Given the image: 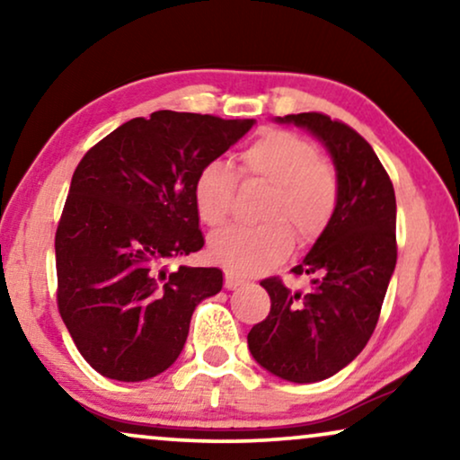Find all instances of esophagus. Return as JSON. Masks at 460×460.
<instances>
[{"label": "esophagus", "instance_id": "obj_1", "mask_svg": "<svg viewBox=\"0 0 460 460\" xmlns=\"http://www.w3.org/2000/svg\"><path fill=\"white\" fill-rule=\"evenodd\" d=\"M241 285H243L241 279H236V276L232 274V272H226V276H224V287L228 288V291H234V288H238Z\"/></svg>", "mask_w": 460, "mask_h": 460}]
</instances>
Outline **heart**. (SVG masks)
Returning <instances> with one entry per match:
<instances>
[{
    "instance_id": "b5f03b06",
    "label": "heart",
    "mask_w": 460,
    "mask_h": 460,
    "mask_svg": "<svg viewBox=\"0 0 460 460\" xmlns=\"http://www.w3.org/2000/svg\"><path fill=\"white\" fill-rule=\"evenodd\" d=\"M241 178L270 186L257 226H230L211 236L209 253L232 274L255 276L291 253L296 232L301 244L314 243L329 226L339 200V178L316 144L295 131L274 129L241 153ZM236 197V175L222 161L199 169L192 200L203 224L228 222Z\"/></svg>"
}]
</instances>
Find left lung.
<instances>
[{"label":"left lung","mask_w":460,"mask_h":460,"mask_svg":"<svg viewBox=\"0 0 460 460\" xmlns=\"http://www.w3.org/2000/svg\"><path fill=\"white\" fill-rule=\"evenodd\" d=\"M279 121L307 128L324 142L337 167L339 200L316 244L291 270L293 276H310V287L297 291L279 276L263 279L272 305L247 341L272 375L314 383L348 367L379 323L398 260L395 192L373 146L348 123L323 112Z\"/></svg>","instance_id":"left-lung-1"}]
</instances>
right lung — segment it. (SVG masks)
Segmentation results:
<instances>
[{
    "label": "right lung",
    "mask_w": 460,
    "mask_h": 460,
    "mask_svg": "<svg viewBox=\"0 0 460 460\" xmlns=\"http://www.w3.org/2000/svg\"><path fill=\"white\" fill-rule=\"evenodd\" d=\"M253 119L156 111L87 150L56 228V304L79 354L117 381L167 370L194 307L222 291V270H169L203 249L192 200L199 169Z\"/></svg>",
    "instance_id": "add662e5"
}]
</instances>
